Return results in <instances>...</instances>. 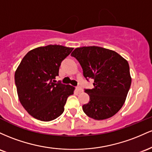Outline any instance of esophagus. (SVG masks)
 Instances as JSON below:
<instances>
[{
	"instance_id": "esophagus-1",
	"label": "esophagus",
	"mask_w": 152,
	"mask_h": 152,
	"mask_svg": "<svg viewBox=\"0 0 152 152\" xmlns=\"http://www.w3.org/2000/svg\"><path fill=\"white\" fill-rule=\"evenodd\" d=\"M76 90H77V91L79 92V93H81V92H83V88H80V87H77V88H76Z\"/></svg>"
}]
</instances>
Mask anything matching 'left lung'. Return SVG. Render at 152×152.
<instances>
[{"label":"left lung","mask_w":152,"mask_h":152,"mask_svg":"<svg viewBox=\"0 0 152 152\" xmlns=\"http://www.w3.org/2000/svg\"><path fill=\"white\" fill-rule=\"evenodd\" d=\"M71 55L80 63L85 77L94 80V88L85 90L90 100L83 105L84 113L99 121L113 116L124 105L131 87L126 59L115 51L96 46L78 47Z\"/></svg>","instance_id":"8db88e82"}]
</instances>
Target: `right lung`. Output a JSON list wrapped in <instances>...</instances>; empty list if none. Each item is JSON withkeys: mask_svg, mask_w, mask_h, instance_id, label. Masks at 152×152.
<instances>
[{"mask_svg": "<svg viewBox=\"0 0 152 152\" xmlns=\"http://www.w3.org/2000/svg\"><path fill=\"white\" fill-rule=\"evenodd\" d=\"M72 47L47 45L29 51L15 72V83L19 101L34 118L50 121L64 112V105L75 88L70 85L55 83L61 62Z\"/></svg>", "mask_w": 152, "mask_h": 152, "instance_id": "right-lung-1", "label": "right lung"}]
</instances>
